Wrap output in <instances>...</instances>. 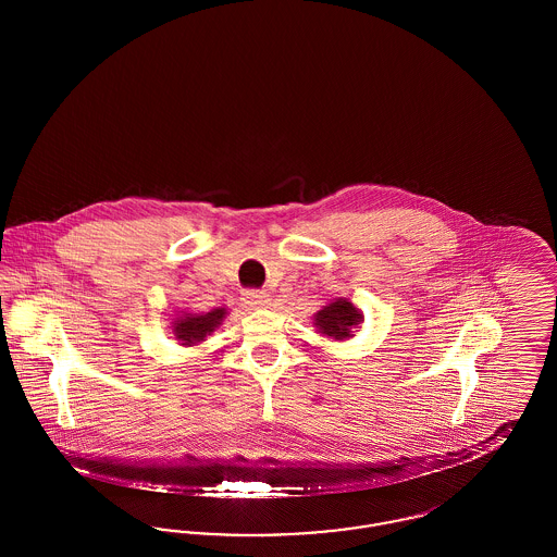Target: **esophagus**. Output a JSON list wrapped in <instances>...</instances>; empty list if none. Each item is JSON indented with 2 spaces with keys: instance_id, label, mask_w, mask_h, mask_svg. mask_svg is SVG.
I'll list each match as a JSON object with an SVG mask.
<instances>
[{
  "instance_id": "esophagus-1",
  "label": "esophagus",
  "mask_w": 557,
  "mask_h": 557,
  "mask_svg": "<svg viewBox=\"0 0 557 557\" xmlns=\"http://www.w3.org/2000/svg\"><path fill=\"white\" fill-rule=\"evenodd\" d=\"M242 296L248 307H265L269 302V294L265 290H244Z\"/></svg>"
}]
</instances>
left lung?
Masks as SVG:
<instances>
[{
    "label": "left lung",
    "mask_w": 557,
    "mask_h": 557,
    "mask_svg": "<svg viewBox=\"0 0 557 557\" xmlns=\"http://www.w3.org/2000/svg\"><path fill=\"white\" fill-rule=\"evenodd\" d=\"M363 321V315L359 309L352 307L348 300H336L327 307H323L315 315V325L321 334L332 336L336 341H343L350 336V330L357 327Z\"/></svg>",
    "instance_id": "1"
}]
</instances>
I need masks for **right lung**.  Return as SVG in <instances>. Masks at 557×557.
<instances>
[{"instance_id": "1", "label": "right lung", "mask_w": 557, "mask_h": 557, "mask_svg": "<svg viewBox=\"0 0 557 557\" xmlns=\"http://www.w3.org/2000/svg\"><path fill=\"white\" fill-rule=\"evenodd\" d=\"M223 315H225V309H214L211 313L182 318L175 323V334L180 341H184V345H196L205 341L207 334H211L212 330L223 321Z\"/></svg>"}]
</instances>
